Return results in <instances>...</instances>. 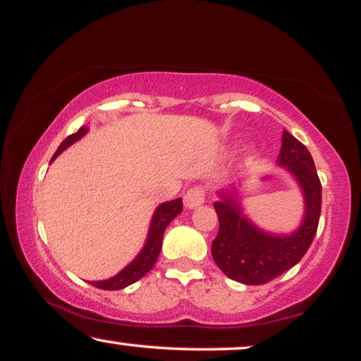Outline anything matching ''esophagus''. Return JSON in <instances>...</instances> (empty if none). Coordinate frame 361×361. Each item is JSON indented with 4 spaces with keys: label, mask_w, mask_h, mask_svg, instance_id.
<instances>
[{
    "label": "esophagus",
    "mask_w": 361,
    "mask_h": 361,
    "mask_svg": "<svg viewBox=\"0 0 361 361\" xmlns=\"http://www.w3.org/2000/svg\"><path fill=\"white\" fill-rule=\"evenodd\" d=\"M205 197H207V190L205 186L202 185H197V186H192V188L186 190L185 193V207L186 208H197L202 205L203 202H205Z\"/></svg>",
    "instance_id": "1"
}]
</instances>
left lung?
Returning <instances> with one entry per match:
<instances>
[{"label": "left lung", "mask_w": 361, "mask_h": 361, "mask_svg": "<svg viewBox=\"0 0 361 361\" xmlns=\"http://www.w3.org/2000/svg\"><path fill=\"white\" fill-rule=\"evenodd\" d=\"M277 164L293 173L305 195V219L290 235L262 232L247 220L242 208L227 192L214 203L220 228L212 242V257L220 271L242 284L257 286L276 279L305 257L316 235L321 214V181L307 147L293 134L282 131Z\"/></svg>", "instance_id": "1"}]
</instances>
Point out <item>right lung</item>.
I'll return each instance as SVG.
<instances>
[{
	"mask_svg": "<svg viewBox=\"0 0 361 361\" xmlns=\"http://www.w3.org/2000/svg\"><path fill=\"white\" fill-rule=\"evenodd\" d=\"M85 133H87V128L85 126H82V128L75 134H71V136L65 139L62 145L59 146V149L55 151L51 161H54L56 156L62 153L63 149H67L68 146L73 145V142L79 141V139L84 136ZM181 210H183V202H181V198L161 203V205L156 208L153 220H151L149 233H147V240H146L145 247H142V250L139 252L137 257L134 259L128 267H124L119 274L111 277V279L92 281L90 284L95 286V288H99V289H104V290H117V289H124L126 286L133 284V282L141 279L142 276H146L147 272L153 269L156 260H158L159 250H161V244H163L164 230H166V227L171 224V220L175 219V216L181 214Z\"/></svg>",
	"mask_w": 361,
	"mask_h": 361,
	"instance_id": "add662e5",
	"label": "right lung"
}]
</instances>
